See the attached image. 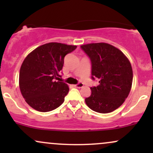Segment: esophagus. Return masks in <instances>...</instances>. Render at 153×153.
Returning <instances> with one entry per match:
<instances>
[{
  "instance_id": "34e87169",
  "label": "esophagus",
  "mask_w": 153,
  "mask_h": 153,
  "mask_svg": "<svg viewBox=\"0 0 153 153\" xmlns=\"http://www.w3.org/2000/svg\"><path fill=\"white\" fill-rule=\"evenodd\" d=\"M74 87L78 88H80L83 87V83H82V82H78V84H75V85H74Z\"/></svg>"
}]
</instances>
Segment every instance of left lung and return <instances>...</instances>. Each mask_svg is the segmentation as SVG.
Instances as JSON below:
<instances>
[{"mask_svg": "<svg viewBox=\"0 0 153 153\" xmlns=\"http://www.w3.org/2000/svg\"><path fill=\"white\" fill-rule=\"evenodd\" d=\"M91 62V78L99 85L91 88L85 99L93 111L106 114L118 108L130 92L133 73L129 59L122 51L109 44L92 43L80 46Z\"/></svg>", "mask_w": 153, "mask_h": 153, "instance_id": "obj_1", "label": "left lung"}]
</instances>
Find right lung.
I'll list each match as a JSON object with an SVG mask.
<instances>
[{"mask_svg":"<svg viewBox=\"0 0 153 153\" xmlns=\"http://www.w3.org/2000/svg\"><path fill=\"white\" fill-rule=\"evenodd\" d=\"M77 46L62 43L45 44L24 59L19 73V88L26 102L35 110L50 111L60 106L69 88L58 81L66 54Z\"/></svg>","mask_w":153,"mask_h":153,"instance_id":"add662e5","label":"right lung"}]
</instances>
